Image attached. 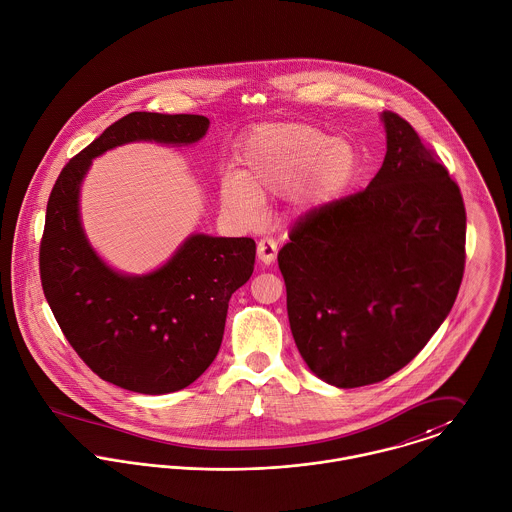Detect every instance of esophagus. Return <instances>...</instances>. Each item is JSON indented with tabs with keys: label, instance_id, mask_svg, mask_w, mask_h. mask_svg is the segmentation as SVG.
I'll list each match as a JSON object with an SVG mask.
<instances>
[{
	"label": "esophagus",
	"instance_id": "34e87169",
	"mask_svg": "<svg viewBox=\"0 0 512 512\" xmlns=\"http://www.w3.org/2000/svg\"><path fill=\"white\" fill-rule=\"evenodd\" d=\"M257 255H259L261 263L271 265L277 257V241L273 237H261L257 241Z\"/></svg>",
	"mask_w": 512,
	"mask_h": 512
}]
</instances>
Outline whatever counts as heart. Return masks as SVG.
Returning <instances> with one entry per match:
<instances>
[{"label":"heart","instance_id":"heart-1","mask_svg":"<svg viewBox=\"0 0 512 512\" xmlns=\"http://www.w3.org/2000/svg\"><path fill=\"white\" fill-rule=\"evenodd\" d=\"M239 174L229 172L220 184L224 208L241 222H257L263 200L290 190L322 202L340 192L355 169V151L330 133L308 123H277L253 131L239 153Z\"/></svg>","mask_w":512,"mask_h":512}]
</instances>
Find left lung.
I'll use <instances>...</instances> for the list:
<instances>
[{
    "label": "left lung",
    "instance_id": "8db88e82",
    "mask_svg": "<svg viewBox=\"0 0 512 512\" xmlns=\"http://www.w3.org/2000/svg\"><path fill=\"white\" fill-rule=\"evenodd\" d=\"M383 121L387 155L369 186L300 216L279 251L296 347L341 389L410 363L450 314L465 269L459 186L406 119Z\"/></svg>",
    "mask_w": 512,
    "mask_h": 512
}]
</instances>
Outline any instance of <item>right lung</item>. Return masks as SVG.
<instances>
[{
	"instance_id": "right-lung-1",
	"label": "right lung",
	"mask_w": 512,
	"mask_h": 512,
	"mask_svg": "<svg viewBox=\"0 0 512 512\" xmlns=\"http://www.w3.org/2000/svg\"><path fill=\"white\" fill-rule=\"evenodd\" d=\"M208 127L204 115H123L64 165L49 196L39 247L45 298L80 359L100 379L133 393L180 391L212 365L229 298L253 273L255 241L198 233L159 271L123 277L82 233L80 182L92 159L117 145L141 139L188 145Z\"/></svg>"
}]
</instances>
